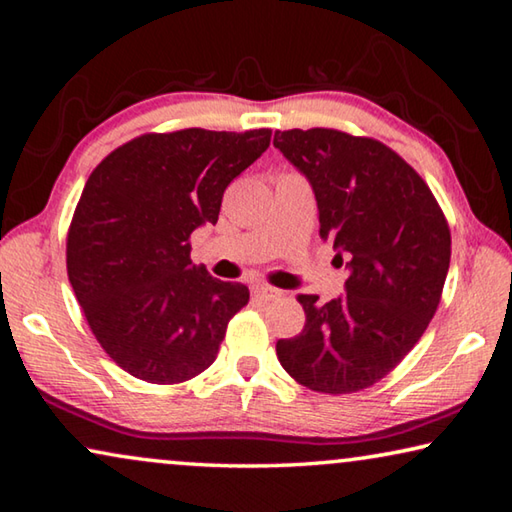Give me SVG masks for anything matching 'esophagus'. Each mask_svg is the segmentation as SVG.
<instances>
[{
    "label": "esophagus",
    "instance_id": "34e87169",
    "mask_svg": "<svg viewBox=\"0 0 512 512\" xmlns=\"http://www.w3.org/2000/svg\"><path fill=\"white\" fill-rule=\"evenodd\" d=\"M253 296H255L257 300L268 302V300L282 298V291H280V289H273V287H266V284H255V287H253Z\"/></svg>",
    "mask_w": 512,
    "mask_h": 512
}]
</instances>
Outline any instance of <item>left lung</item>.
Here are the masks:
<instances>
[{
	"label": "left lung",
	"instance_id": "left-lung-1",
	"mask_svg": "<svg viewBox=\"0 0 512 512\" xmlns=\"http://www.w3.org/2000/svg\"><path fill=\"white\" fill-rule=\"evenodd\" d=\"M275 149L305 173L320 237L348 268L341 298L300 293L305 327L277 341L282 368L316 393H357L384 379L429 327L443 296L452 235L443 210L391 146L336 128L275 131Z\"/></svg>",
	"mask_w": 512,
	"mask_h": 512
}]
</instances>
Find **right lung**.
<instances>
[{"label": "right lung", "instance_id": "obj_1", "mask_svg": "<svg viewBox=\"0 0 512 512\" xmlns=\"http://www.w3.org/2000/svg\"><path fill=\"white\" fill-rule=\"evenodd\" d=\"M271 144L246 133H144L90 173L67 232V275L85 320L121 370L183 384L216 359L250 291L192 264L189 237L219 221L223 192Z\"/></svg>", "mask_w": 512, "mask_h": 512}]
</instances>
